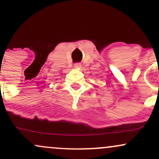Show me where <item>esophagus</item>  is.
Returning <instances> with one entry per match:
<instances>
[{
    "label": "esophagus",
    "mask_w": 159,
    "mask_h": 159,
    "mask_svg": "<svg viewBox=\"0 0 159 159\" xmlns=\"http://www.w3.org/2000/svg\"><path fill=\"white\" fill-rule=\"evenodd\" d=\"M74 68L77 69H80L81 68V64L80 63H77L74 65Z\"/></svg>",
    "instance_id": "obj_1"
}]
</instances>
